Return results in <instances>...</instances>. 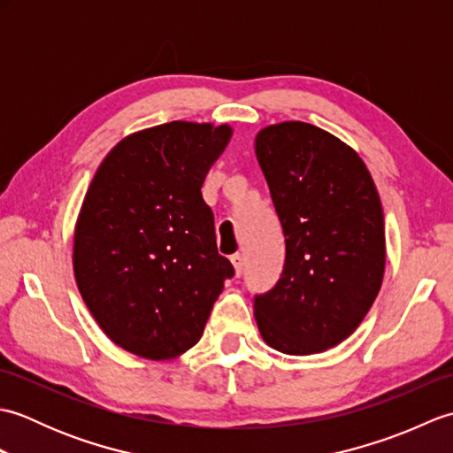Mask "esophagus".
Instances as JSON below:
<instances>
[{
	"mask_svg": "<svg viewBox=\"0 0 453 453\" xmlns=\"http://www.w3.org/2000/svg\"><path fill=\"white\" fill-rule=\"evenodd\" d=\"M232 265L235 268V274L242 276V273H243V255L242 253H234L232 255Z\"/></svg>",
	"mask_w": 453,
	"mask_h": 453,
	"instance_id": "34e87169",
	"label": "esophagus"
}]
</instances>
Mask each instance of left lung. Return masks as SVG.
<instances>
[{
    "instance_id": "left-lung-1",
    "label": "left lung",
    "mask_w": 453,
    "mask_h": 453,
    "mask_svg": "<svg viewBox=\"0 0 453 453\" xmlns=\"http://www.w3.org/2000/svg\"><path fill=\"white\" fill-rule=\"evenodd\" d=\"M255 153L286 237L280 280L255 296L258 331L284 354L325 352L356 331L381 288L378 188L358 153L313 124L266 127Z\"/></svg>"
}]
</instances>
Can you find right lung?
Returning a JSON list of instances; mask_svg holds the SVG:
<instances>
[{
    "mask_svg": "<svg viewBox=\"0 0 453 453\" xmlns=\"http://www.w3.org/2000/svg\"><path fill=\"white\" fill-rule=\"evenodd\" d=\"M227 124L175 120L130 134L103 159L73 234V274L103 333L148 360L198 341L234 266L218 253L202 182Z\"/></svg>",
    "mask_w": 453,
    "mask_h": 453,
    "instance_id": "add662e5",
    "label": "right lung"
}]
</instances>
